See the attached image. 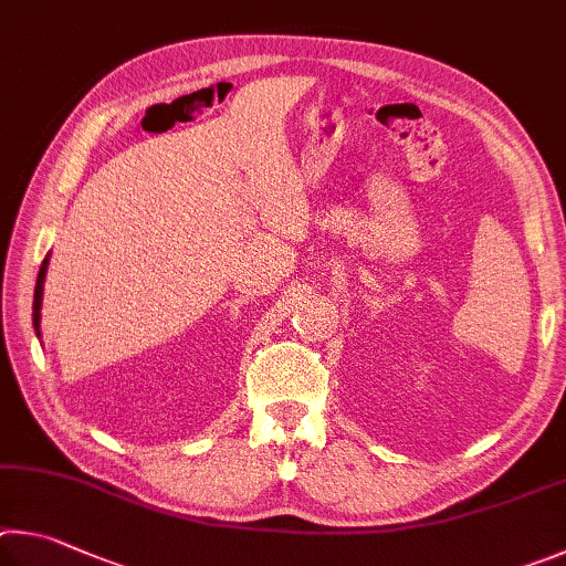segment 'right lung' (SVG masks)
Wrapping results in <instances>:
<instances>
[{
	"instance_id": "1",
	"label": "right lung",
	"mask_w": 566,
	"mask_h": 566,
	"mask_svg": "<svg viewBox=\"0 0 566 566\" xmlns=\"http://www.w3.org/2000/svg\"><path fill=\"white\" fill-rule=\"evenodd\" d=\"M46 263H49V258H44L42 268H39V275H36V289H34V313H32V318H34V331H36V333H39V318H42V315H39V311H42V293H44Z\"/></svg>"
}]
</instances>
